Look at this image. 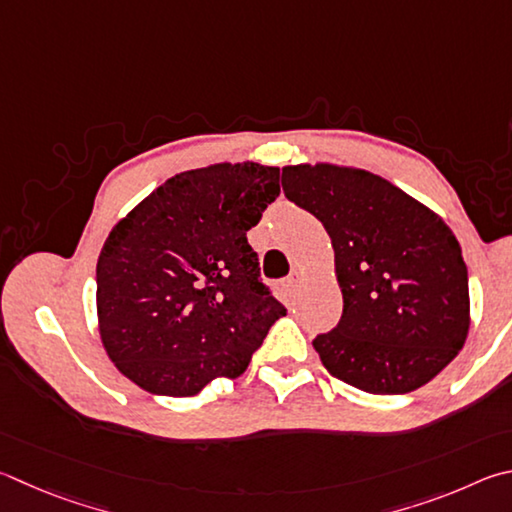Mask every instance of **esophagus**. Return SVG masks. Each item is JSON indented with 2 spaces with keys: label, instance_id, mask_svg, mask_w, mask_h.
<instances>
[{
  "label": "esophagus",
  "instance_id": "obj_1",
  "mask_svg": "<svg viewBox=\"0 0 512 512\" xmlns=\"http://www.w3.org/2000/svg\"><path fill=\"white\" fill-rule=\"evenodd\" d=\"M300 282H302V273H300V271H293L291 275L286 277V286H291V288L300 286Z\"/></svg>",
  "mask_w": 512,
  "mask_h": 512
}]
</instances>
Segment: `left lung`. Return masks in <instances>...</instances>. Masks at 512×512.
Returning <instances> with one entry per match:
<instances>
[{
	"label": "left lung",
	"mask_w": 512,
	"mask_h": 512,
	"mask_svg": "<svg viewBox=\"0 0 512 512\" xmlns=\"http://www.w3.org/2000/svg\"><path fill=\"white\" fill-rule=\"evenodd\" d=\"M288 201L329 232L338 327L313 340L333 378L407 394L457 358L470 329L468 268L434 210L378 174L333 163L282 167Z\"/></svg>",
	"instance_id": "1"
}]
</instances>
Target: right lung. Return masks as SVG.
Here are the masks:
<instances>
[{
    "instance_id": "1",
    "label": "right lung",
    "mask_w": 512,
    "mask_h": 512,
    "mask_svg": "<svg viewBox=\"0 0 512 512\" xmlns=\"http://www.w3.org/2000/svg\"><path fill=\"white\" fill-rule=\"evenodd\" d=\"M277 194L280 167L215 163L167 179L111 228L96 309L120 374L174 398L244 374L286 313L246 239Z\"/></svg>"
}]
</instances>
